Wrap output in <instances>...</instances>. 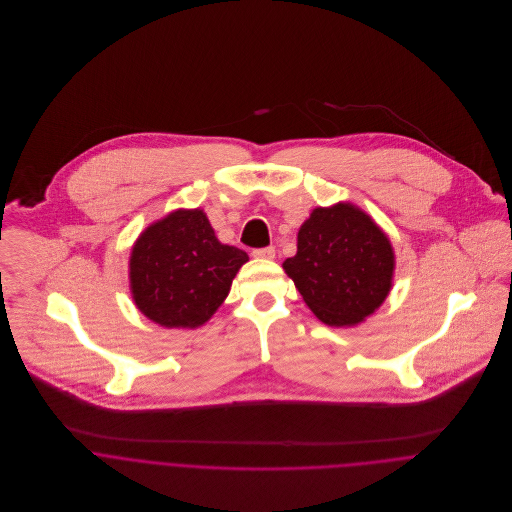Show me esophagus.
Listing matches in <instances>:
<instances>
[{
	"mask_svg": "<svg viewBox=\"0 0 512 512\" xmlns=\"http://www.w3.org/2000/svg\"><path fill=\"white\" fill-rule=\"evenodd\" d=\"M252 256H254V258H260V260H274V258H276V248H274V246L254 248V250H252Z\"/></svg>",
	"mask_w": 512,
	"mask_h": 512,
	"instance_id": "obj_1",
	"label": "esophagus"
}]
</instances>
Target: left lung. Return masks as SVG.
<instances>
[{"mask_svg":"<svg viewBox=\"0 0 512 512\" xmlns=\"http://www.w3.org/2000/svg\"><path fill=\"white\" fill-rule=\"evenodd\" d=\"M284 270L327 325H357L392 288L394 250L380 226L351 203L317 207L297 232Z\"/></svg>","mask_w":512,"mask_h":512,"instance_id":"obj_1","label":"left lung"}]
</instances>
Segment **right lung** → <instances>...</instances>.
Instances as JSON below:
<instances>
[{
  "mask_svg": "<svg viewBox=\"0 0 512 512\" xmlns=\"http://www.w3.org/2000/svg\"><path fill=\"white\" fill-rule=\"evenodd\" d=\"M248 254L219 242L201 209L169 213L140 234L130 256L138 309L161 327L207 323L230 292Z\"/></svg>",
  "mask_w": 512,
  "mask_h": 512,
  "instance_id": "obj_1",
  "label": "right lung"
}]
</instances>
